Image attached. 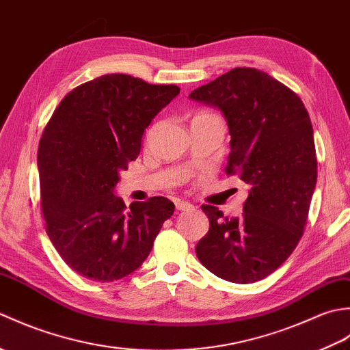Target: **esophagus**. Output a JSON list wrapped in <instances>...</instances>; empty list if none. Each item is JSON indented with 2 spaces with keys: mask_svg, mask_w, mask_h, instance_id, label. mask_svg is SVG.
<instances>
[{
  "mask_svg": "<svg viewBox=\"0 0 350 350\" xmlns=\"http://www.w3.org/2000/svg\"><path fill=\"white\" fill-rule=\"evenodd\" d=\"M192 207H194V206L187 203V202H176V209L180 211V212H183V211H191Z\"/></svg>",
  "mask_w": 350,
  "mask_h": 350,
  "instance_id": "1",
  "label": "esophagus"
}]
</instances>
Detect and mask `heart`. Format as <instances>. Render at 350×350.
Returning a JSON list of instances; mask_svg holds the SVG:
<instances>
[{"mask_svg":"<svg viewBox=\"0 0 350 350\" xmlns=\"http://www.w3.org/2000/svg\"><path fill=\"white\" fill-rule=\"evenodd\" d=\"M207 116H213V114H198L197 117H207Z\"/></svg>","mask_w":350,"mask_h":350,"instance_id":"1","label":"heart"}]
</instances>
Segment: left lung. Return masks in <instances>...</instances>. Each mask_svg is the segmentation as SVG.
<instances>
[{
	"label": "left lung",
	"mask_w": 350,
	"mask_h": 350,
	"mask_svg": "<svg viewBox=\"0 0 350 350\" xmlns=\"http://www.w3.org/2000/svg\"><path fill=\"white\" fill-rule=\"evenodd\" d=\"M189 98L226 116L232 135L226 173L250 185L241 218L202 206L209 232L196 254L222 280H263L292 254L308 221L317 180L310 116L293 90L252 68L232 69Z\"/></svg>",
	"instance_id": "left-lung-1"
}]
</instances>
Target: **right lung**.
Masks as SVG:
<instances>
[{"label":"right lung","mask_w":350,"mask_h":350,"mask_svg":"<svg viewBox=\"0 0 350 350\" xmlns=\"http://www.w3.org/2000/svg\"><path fill=\"white\" fill-rule=\"evenodd\" d=\"M179 93L109 73L73 88L44 126L37 152L44 228L81 277L109 282L137 271L173 215L165 197L126 207L114 187L138 158L144 129Z\"/></svg>","instance_id":"right-lung-1"}]
</instances>
